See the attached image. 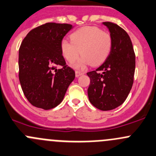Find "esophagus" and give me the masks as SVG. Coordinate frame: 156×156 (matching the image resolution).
I'll return each instance as SVG.
<instances>
[{
	"label": "esophagus",
	"mask_w": 156,
	"mask_h": 156,
	"mask_svg": "<svg viewBox=\"0 0 156 156\" xmlns=\"http://www.w3.org/2000/svg\"><path fill=\"white\" fill-rule=\"evenodd\" d=\"M83 74H84V72H81V71H75V76H76L77 78H78V77H79L80 75H83Z\"/></svg>",
	"instance_id": "1"
}]
</instances>
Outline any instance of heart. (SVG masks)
Segmentation results:
<instances>
[{
    "mask_svg": "<svg viewBox=\"0 0 156 156\" xmlns=\"http://www.w3.org/2000/svg\"><path fill=\"white\" fill-rule=\"evenodd\" d=\"M70 40L71 42L63 40L60 48L62 54L69 62H75L80 52L82 54L79 61L73 65L75 69H81L90 63L94 66L103 63L108 57L113 44L110 33L90 26L73 32Z\"/></svg>",
    "mask_w": 156,
    "mask_h": 156,
    "instance_id": "heart-1",
    "label": "heart"
}]
</instances>
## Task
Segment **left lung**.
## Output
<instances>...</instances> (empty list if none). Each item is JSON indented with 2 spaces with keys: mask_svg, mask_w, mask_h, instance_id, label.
<instances>
[{
  "mask_svg": "<svg viewBox=\"0 0 156 156\" xmlns=\"http://www.w3.org/2000/svg\"><path fill=\"white\" fill-rule=\"evenodd\" d=\"M112 37V48L107 59L94 71L87 72L90 84L87 89L90 102L101 110L121 105L133 84L135 52L129 35L112 22H104Z\"/></svg>",
  "mask_w": 156,
  "mask_h": 156,
  "instance_id": "1",
  "label": "left lung"
}]
</instances>
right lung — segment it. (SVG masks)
<instances>
[{
  "mask_svg": "<svg viewBox=\"0 0 156 156\" xmlns=\"http://www.w3.org/2000/svg\"><path fill=\"white\" fill-rule=\"evenodd\" d=\"M72 28L71 24L46 23L30 30L21 43L19 80L24 95L34 107L49 110L58 106L75 79V71L66 65L60 48ZM57 65L62 69H55Z\"/></svg>",
  "mask_w": 156,
  "mask_h": 156,
  "instance_id": "obj_1",
  "label": "right lung"
}]
</instances>
